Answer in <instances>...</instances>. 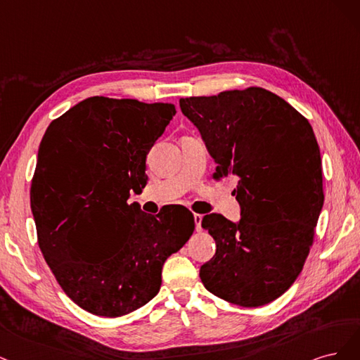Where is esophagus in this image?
Returning a JSON list of instances; mask_svg holds the SVG:
<instances>
[{
  "instance_id": "esophagus-1",
  "label": "esophagus",
  "mask_w": 360,
  "mask_h": 360,
  "mask_svg": "<svg viewBox=\"0 0 360 360\" xmlns=\"http://www.w3.org/2000/svg\"><path fill=\"white\" fill-rule=\"evenodd\" d=\"M194 223H195V230L200 231L202 230V219H203V215L200 214H194Z\"/></svg>"
}]
</instances>
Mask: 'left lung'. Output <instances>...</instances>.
<instances>
[{
  "instance_id": "left-lung-1",
  "label": "left lung",
  "mask_w": 360,
  "mask_h": 360,
  "mask_svg": "<svg viewBox=\"0 0 360 360\" xmlns=\"http://www.w3.org/2000/svg\"><path fill=\"white\" fill-rule=\"evenodd\" d=\"M179 106L215 160L214 178H239V223L219 214L202 219L217 251L200 268V280L230 304H269L302 271L324 202L312 127L285 100L257 86L181 98Z\"/></svg>"
}]
</instances>
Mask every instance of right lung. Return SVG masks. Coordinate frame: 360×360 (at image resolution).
Returning a JSON list of instances; mask_svg holds the SVG:
<instances>
[{"label":"right lung","instance_id":"add662e5","mask_svg":"<svg viewBox=\"0 0 360 360\" xmlns=\"http://www.w3.org/2000/svg\"><path fill=\"white\" fill-rule=\"evenodd\" d=\"M175 113L170 103L89 97L41 139L31 184L39 247L65 295L91 314L121 317L148 304L165 262L193 235L187 207L150 215L129 203Z\"/></svg>","mask_w":360,"mask_h":360}]
</instances>
